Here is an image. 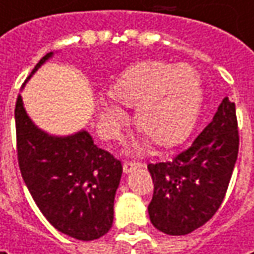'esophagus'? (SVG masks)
Wrapping results in <instances>:
<instances>
[{
  "mask_svg": "<svg viewBox=\"0 0 254 254\" xmlns=\"http://www.w3.org/2000/svg\"><path fill=\"white\" fill-rule=\"evenodd\" d=\"M142 165L139 164V162H127V161H125L124 162V172H130L133 171V170H136V168H141Z\"/></svg>",
  "mask_w": 254,
  "mask_h": 254,
  "instance_id": "esophagus-1",
  "label": "esophagus"
}]
</instances>
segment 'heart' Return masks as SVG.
Instances as JSON below:
<instances>
[{
    "label": "heart",
    "mask_w": 254,
    "mask_h": 254,
    "mask_svg": "<svg viewBox=\"0 0 254 254\" xmlns=\"http://www.w3.org/2000/svg\"><path fill=\"white\" fill-rule=\"evenodd\" d=\"M113 99L136 107V124L158 145L184 139L201 103L197 73L188 66L143 62L127 68L113 83ZM127 113L111 99H99V129L109 139H121Z\"/></svg>",
    "instance_id": "b5f03b06"
}]
</instances>
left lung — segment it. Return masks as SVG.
Returning <instances> with one entry per match:
<instances>
[{"label": "left lung", "instance_id": "left-lung-1", "mask_svg": "<svg viewBox=\"0 0 254 254\" xmlns=\"http://www.w3.org/2000/svg\"><path fill=\"white\" fill-rule=\"evenodd\" d=\"M239 154L236 105L224 97L213 121L171 161L149 164L154 195L151 223L170 236H184L205 224L220 208Z\"/></svg>", "mask_w": 254, "mask_h": 254}]
</instances>
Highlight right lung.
<instances>
[{
  "instance_id": "obj_1",
  "label": "right lung",
  "mask_w": 254,
  "mask_h": 254,
  "mask_svg": "<svg viewBox=\"0 0 254 254\" xmlns=\"http://www.w3.org/2000/svg\"><path fill=\"white\" fill-rule=\"evenodd\" d=\"M52 54L47 53L31 74ZM14 113L20 171L43 216L54 229L77 240L105 236L113 223L121 161L97 148L86 130L64 138L40 130L25 113L20 95Z\"/></svg>"
}]
</instances>
